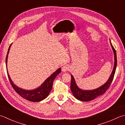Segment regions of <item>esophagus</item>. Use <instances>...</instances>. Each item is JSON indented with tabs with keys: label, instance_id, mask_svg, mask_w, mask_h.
I'll return each mask as SVG.
<instances>
[{
	"label": "esophagus",
	"instance_id": "1",
	"mask_svg": "<svg viewBox=\"0 0 125 125\" xmlns=\"http://www.w3.org/2000/svg\"><path fill=\"white\" fill-rule=\"evenodd\" d=\"M69 69V68L67 65H65L64 66H63L62 68V71L64 73H65L66 72H67V71H68Z\"/></svg>",
	"mask_w": 125,
	"mask_h": 125
}]
</instances>
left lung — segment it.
Listing matches in <instances>:
<instances>
[{"label":"left lung","mask_w":125,"mask_h":125,"mask_svg":"<svg viewBox=\"0 0 125 125\" xmlns=\"http://www.w3.org/2000/svg\"><path fill=\"white\" fill-rule=\"evenodd\" d=\"M110 42H111V41H110ZM111 45L114 51V60H115L114 65V68H113V71H112V74L111 76H110L108 80L106 82V83L104 84L103 85H102V86H101L100 87L98 88L95 89L94 90H82L80 89L77 86V85L75 83L74 77L73 76V75H71V78H72V79H71L70 89L72 90L74 96L77 99L82 101H91V100H93L95 98H96V97L105 93V92H106L109 88L110 85L111 84L112 81L113 80L114 76L115 74V73L116 67L117 65L116 51L115 50L113 46L112 45L111 42Z\"/></svg>","instance_id":"8db88e82"}]
</instances>
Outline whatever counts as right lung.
Returning <instances> with one entry per match:
<instances>
[{"label":"right lung","instance_id":"obj_1","mask_svg":"<svg viewBox=\"0 0 125 125\" xmlns=\"http://www.w3.org/2000/svg\"><path fill=\"white\" fill-rule=\"evenodd\" d=\"M11 45H10L6 57V65L7 66V56L9 52L10 48ZM61 72V68L58 69L53 74L51 75L49 77L46 79L43 83L42 84L40 87H39L37 88L34 90H24L19 88L14 84L13 82L12 81L10 76L7 72V75L9 79V81L10 82L11 85L13 87V88L14 90L18 93L21 96L23 97L28 101H32V102H38L41 101L42 100H44L47 97L49 94L50 91L51 90L52 87L53 82L54 81L55 79L58 74H60Z\"/></svg>","mask_w":125,"mask_h":125}]
</instances>
